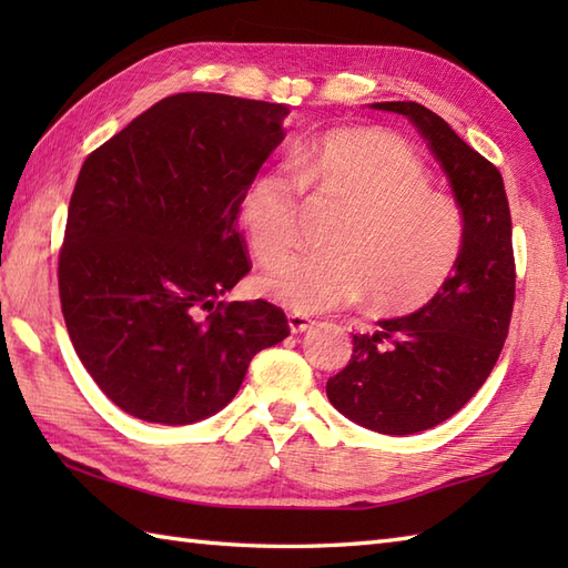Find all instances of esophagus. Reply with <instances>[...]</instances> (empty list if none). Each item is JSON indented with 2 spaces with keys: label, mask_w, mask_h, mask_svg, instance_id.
I'll list each match as a JSON object with an SVG mask.
<instances>
[{
  "label": "esophagus",
  "mask_w": 568,
  "mask_h": 568,
  "mask_svg": "<svg viewBox=\"0 0 568 568\" xmlns=\"http://www.w3.org/2000/svg\"><path fill=\"white\" fill-rule=\"evenodd\" d=\"M312 324H315V322H312L307 315H297V312H291V315H287V327H291L293 334L307 332Z\"/></svg>",
  "instance_id": "1"
}]
</instances>
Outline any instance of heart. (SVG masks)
Returning a JSON list of instances; mask_svg holds the SVG:
<instances>
[{"label":"heart","mask_w":568,"mask_h":568,"mask_svg":"<svg viewBox=\"0 0 568 568\" xmlns=\"http://www.w3.org/2000/svg\"><path fill=\"white\" fill-rule=\"evenodd\" d=\"M342 199L349 210L331 235L332 252L273 268L261 287L297 315H317L373 293L385 310H415L442 291L464 248L456 202L429 187L417 153L388 131L346 129L303 143L291 171L256 175L241 197L253 256L276 265L298 243V185Z\"/></svg>","instance_id":"1"}]
</instances>
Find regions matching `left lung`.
I'll return each instance as SVG.
<instances>
[{
	"label": "left lung",
	"instance_id": "8db88e82",
	"mask_svg": "<svg viewBox=\"0 0 568 568\" xmlns=\"http://www.w3.org/2000/svg\"><path fill=\"white\" fill-rule=\"evenodd\" d=\"M427 141L464 216L454 273L427 305L354 334V354L327 381L329 403L381 434H415L456 415L490 376L515 303L513 220L498 168L417 102H376Z\"/></svg>",
	"mask_w": 568,
	"mask_h": 568
}]
</instances>
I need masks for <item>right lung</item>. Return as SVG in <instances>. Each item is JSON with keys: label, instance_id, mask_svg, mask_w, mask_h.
<instances>
[{"label": "right lung", "instance_id": "1", "mask_svg": "<svg viewBox=\"0 0 568 568\" xmlns=\"http://www.w3.org/2000/svg\"><path fill=\"white\" fill-rule=\"evenodd\" d=\"M285 104L180 92L82 163L58 287L70 342L124 413L192 425L232 403L285 312L224 303L251 265L236 220L244 190L283 141Z\"/></svg>", "mask_w": 568, "mask_h": 568}]
</instances>
